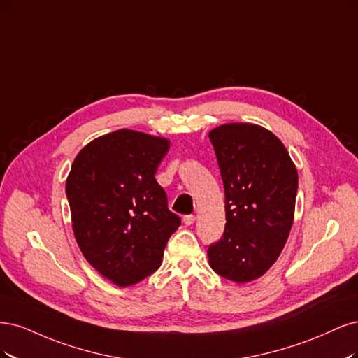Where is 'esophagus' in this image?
<instances>
[{"label":"esophagus","instance_id":"34e87169","mask_svg":"<svg viewBox=\"0 0 358 358\" xmlns=\"http://www.w3.org/2000/svg\"><path fill=\"white\" fill-rule=\"evenodd\" d=\"M194 220H196V217H194V215H192V214H189V215H184V217H182V222H184V224H186V226L193 224V223H194Z\"/></svg>","mask_w":358,"mask_h":358}]
</instances>
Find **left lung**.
I'll return each mask as SVG.
<instances>
[{
	"label": "left lung",
	"mask_w": 358,
	"mask_h": 358,
	"mask_svg": "<svg viewBox=\"0 0 358 358\" xmlns=\"http://www.w3.org/2000/svg\"><path fill=\"white\" fill-rule=\"evenodd\" d=\"M210 140L224 186L226 227L208 247L210 266L235 282L257 280L280 257L290 235L297 171L284 144L251 123H227Z\"/></svg>",
	"instance_id": "1"
}]
</instances>
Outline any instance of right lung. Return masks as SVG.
<instances>
[{
    "label": "right lung",
    "mask_w": 358,
    "mask_h": 358,
    "mask_svg": "<svg viewBox=\"0 0 358 358\" xmlns=\"http://www.w3.org/2000/svg\"><path fill=\"white\" fill-rule=\"evenodd\" d=\"M168 148L165 138L120 129L80 150L66 178L77 244L116 285H134L157 271L181 224L155 178Z\"/></svg>",
    "instance_id": "add662e5"
}]
</instances>
